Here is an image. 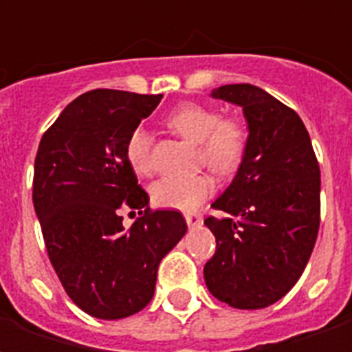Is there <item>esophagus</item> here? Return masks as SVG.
Here are the masks:
<instances>
[{
    "label": "esophagus",
    "mask_w": 352,
    "mask_h": 352,
    "mask_svg": "<svg viewBox=\"0 0 352 352\" xmlns=\"http://www.w3.org/2000/svg\"><path fill=\"white\" fill-rule=\"evenodd\" d=\"M184 219H186V224L190 226V228H194V226H199L201 224V214L196 213V211H188V213H184Z\"/></svg>",
    "instance_id": "esophagus-1"
}]
</instances>
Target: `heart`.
I'll return each mask as SVG.
<instances>
[{
  "label": "heart",
  "instance_id": "obj_1",
  "mask_svg": "<svg viewBox=\"0 0 352 352\" xmlns=\"http://www.w3.org/2000/svg\"><path fill=\"white\" fill-rule=\"evenodd\" d=\"M168 126L179 135L196 143L199 160L221 175L232 173L241 164L249 143V131L239 118L222 116L219 109L201 103H183L168 115ZM126 160L139 175H148L151 138L145 128L131 130L126 141ZM214 181L207 173L164 177L153 184L154 206L164 209L190 211L211 196Z\"/></svg>",
  "mask_w": 352,
  "mask_h": 352
}]
</instances>
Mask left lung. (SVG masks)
Instances as JSON below:
<instances>
[{
  "label": "left lung",
  "instance_id": "left-lung-1",
  "mask_svg": "<svg viewBox=\"0 0 352 352\" xmlns=\"http://www.w3.org/2000/svg\"><path fill=\"white\" fill-rule=\"evenodd\" d=\"M243 109L249 143L234 181L207 217L217 239L204 267L209 292L236 309H262L290 288L307 265L320 224V169L296 111L252 85L211 92Z\"/></svg>",
  "mask_w": 352,
  "mask_h": 352
}]
</instances>
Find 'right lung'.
<instances>
[{"mask_svg":"<svg viewBox=\"0 0 352 352\" xmlns=\"http://www.w3.org/2000/svg\"><path fill=\"white\" fill-rule=\"evenodd\" d=\"M160 100L162 94L90 90L62 111L37 148L34 207L50 264L75 305L96 318L143 309L162 258L186 234L179 211H151L126 160L128 135ZM122 208L142 213L130 229Z\"/></svg>","mask_w":352,"mask_h":352,"instance_id":"1","label":"right lung"}]
</instances>
